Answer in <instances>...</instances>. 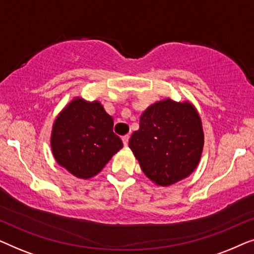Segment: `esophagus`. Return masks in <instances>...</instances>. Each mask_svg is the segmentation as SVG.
<instances>
[{"label": "esophagus", "instance_id": "34e87169", "mask_svg": "<svg viewBox=\"0 0 254 254\" xmlns=\"http://www.w3.org/2000/svg\"><path fill=\"white\" fill-rule=\"evenodd\" d=\"M121 140H123V143H124L125 147H127L128 140H129V136H128V135H124V136L121 137Z\"/></svg>", "mask_w": 254, "mask_h": 254}]
</instances>
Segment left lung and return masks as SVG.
I'll list each match as a JSON object with an SVG mask.
<instances>
[{"instance_id":"obj_1","label":"left lung","mask_w":254,"mask_h":254,"mask_svg":"<svg viewBox=\"0 0 254 254\" xmlns=\"http://www.w3.org/2000/svg\"><path fill=\"white\" fill-rule=\"evenodd\" d=\"M204 144L201 118L192 103L165 98L141 114L129 148L142 171L157 186H170L196 169Z\"/></svg>"}]
</instances>
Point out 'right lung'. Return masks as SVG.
<instances>
[{
	"mask_svg": "<svg viewBox=\"0 0 254 254\" xmlns=\"http://www.w3.org/2000/svg\"><path fill=\"white\" fill-rule=\"evenodd\" d=\"M123 145L113 133V118L98 100L75 97L58 114L52 128L55 161L79 179L98 175Z\"/></svg>",
	"mask_w": 254,
	"mask_h": 254,
	"instance_id": "right-lung-1",
	"label": "right lung"
}]
</instances>
